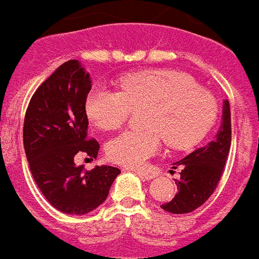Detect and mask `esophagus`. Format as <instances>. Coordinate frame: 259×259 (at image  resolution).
Segmentation results:
<instances>
[{"label": "esophagus", "instance_id": "esophagus-1", "mask_svg": "<svg viewBox=\"0 0 259 259\" xmlns=\"http://www.w3.org/2000/svg\"><path fill=\"white\" fill-rule=\"evenodd\" d=\"M135 174L143 180H151V179H154V178H155V176H154L152 174H150V172H143V170H136Z\"/></svg>", "mask_w": 259, "mask_h": 259}]
</instances>
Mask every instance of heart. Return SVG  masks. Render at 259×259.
I'll return each instance as SVG.
<instances>
[{
	"label": "heart",
	"instance_id": "b5f03b06",
	"mask_svg": "<svg viewBox=\"0 0 259 259\" xmlns=\"http://www.w3.org/2000/svg\"><path fill=\"white\" fill-rule=\"evenodd\" d=\"M120 89L96 87L89 93L85 111L102 130L120 127L133 109H146L143 126L127 130L108 143L107 155L127 168H140L161 148H190L208 133L217 119L215 97L197 87L195 80L178 70L152 69L124 76Z\"/></svg>",
	"mask_w": 259,
	"mask_h": 259
}]
</instances>
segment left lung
Here are the masks:
<instances>
[{"mask_svg":"<svg viewBox=\"0 0 259 259\" xmlns=\"http://www.w3.org/2000/svg\"><path fill=\"white\" fill-rule=\"evenodd\" d=\"M230 107L228 100H223L222 120L213 140L175 162L176 166L182 168L180 179L175 180L178 193L161 208L170 213H189L202 205L221 180L230 150Z\"/></svg>","mask_w":259,"mask_h":259,"instance_id":"8db88e82","label":"left lung"}]
</instances>
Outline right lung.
Returning <instances> with one entry per match:
<instances>
[{
    "label": "right lung",
    "instance_id": "add662e5",
    "mask_svg": "<svg viewBox=\"0 0 259 259\" xmlns=\"http://www.w3.org/2000/svg\"><path fill=\"white\" fill-rule=\"evenodd\" d=\"M90 90V73L81 62H65L33 94L23 124L26 157L38 189L54 208L69 215L98 208L120 174L108 165L83 170L74 163L77 152L93 159L100 150L87 135Z\"/></svg>",
    "mask_w": 259,
    "mask_h": 259
}]
</instances>
